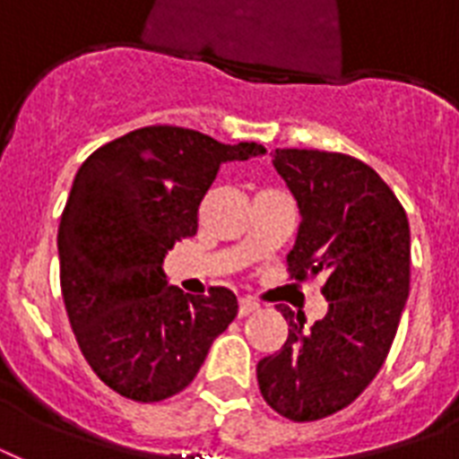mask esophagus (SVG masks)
<instances>
[{"label":"esophagus","instance_id":"esophagus-1","mask_svg":"<svg viewBox=\"0 0 459 459\" xmlns=\"http://www.w3.org/2000/svg\"><path fill=\"white\" fill-rule=\"evenodd\" d=\"M257 309L259 302L252 300V298H240V300H238V314H240V316H247V314L257 312Z\"/></svg>","mask_w":459,"mask_h":459}]
</instances>
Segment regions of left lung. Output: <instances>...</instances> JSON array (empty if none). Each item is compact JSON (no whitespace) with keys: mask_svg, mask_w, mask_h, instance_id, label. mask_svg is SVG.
<instances>
[{"mask_svg":"<svg viewBox=\"0 0 459 459\" xmlns=\"http://www.w3.org/2000/svg\"><path fill=\"white\" fill-rule=\"evenodd\" d=\"M273 169L300 209L290 279L324 276V319L279 307L288 338L259 359L266 405L293 421L348 407L384 367L410 295V223L371 166L341 152L276 150Z\"/></svg>","mask_w":459,"mask_h":459,"instance_id":"obj_1","label":"left lung"}]
</instances>
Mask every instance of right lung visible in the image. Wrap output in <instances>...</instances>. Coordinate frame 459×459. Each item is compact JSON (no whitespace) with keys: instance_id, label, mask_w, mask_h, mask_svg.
I'll return each instance as SVG.
<instances>
[{"instance_id":"right-lung-1","label":"right lung","mask_w":459,"mask_h":459,"mask_svg":"<svg viewBox=\"0 0 459 459\" xmlns=\"http://www.w3.org/2000/svg\"><path fill=\"white\" fill-rule=\"evenodd\" d=\"M257 143L147 126L90 154L59 223L61 295L82 357L124 398L159 403L200 371L236 319L229 288L183 293L166 283V252L197 233V209L226 161L262 157Z\"/></svg>"}]
</instances>
